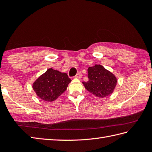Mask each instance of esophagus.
I'll return each instance as SVG.
<instances>
[{
  "label": "esophagus",
  "mask_w": 152,
  "mask_h": 152,
  "mask_svg": "<svg viewBox=\"0 0 152 152\" xmlns=\"http://www.w3.org/2000/svg\"><path fill=\"white\" fill-rule=\"evenodd\" d=\"M75 77H76V78H81L82 77V74L81 72H78V74H76Z\"/></svg>",
  "instance_id": "1"
}]
</instances>
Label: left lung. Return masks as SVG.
<instances>
[{
    "mask_svg": "<svg viewBox=\"0 0 152 152\" xmlns=\"http://www.w3.org/2000/svg\"><path fill=\"white\" fill-rule=\"evenodd\" d=\"M89 81L82 82L88 91L99 98H104L114 92L117 78L110 71L96 64L88 69Z\"/></svg>",
    "mask_w": 152,
    "mask_h": 152,
    "instance_id": "1",
    "label": "left lung"
}]
</instances>
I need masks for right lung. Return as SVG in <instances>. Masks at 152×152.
<instances>
[{"label": "right lung", "instance_id": "obj_1", "mask_svg": "<svg viewBox=\"0 0 152 152\" xmlns=\"http://www.w3.org/2000/svg\"><path fill=\"white\" fill-rule=\"evenodd\" d=\"M71 82L66 73L48 69L33 83L37 95L47 102H53L66 91Z\"/></svg>", "mask_w": 152, "mask_h": 152}]
</instances>
